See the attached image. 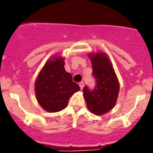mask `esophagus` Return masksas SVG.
Segmentation results:
<instances>
[{
    "label": "esophagus",
    "instance_id": "esophagus-1",
    "mask_svg": "<svg viewBox=\"0 0 153 153\" xmlns=\"http://www.w3.org/2000/svg\"><path fill=\"white\" fill-rule=\"evenodd\" d=\"M79 87H80L81 90H83V86H84V83H83V82H80V83H79Z\"/></svg>",
    "mask_w": 153,
    "mask_h": 153
}]
</instances>
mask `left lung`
<instances>
[{"instance_id": "8db88e82", "label": "left lung", "mask_w": 153, "mask_h": 153, "mask_svg": "<svg viewBox=\"0 0 153 153\" xmlns=\"http://www.w3.org/2000/svg\"><path fill=\"white\" fill-rule=\"evenodd\" d=\"M93 75L97 80L93 90L83 88V97L88 109L95 115H102L110 111L117 103L120 83L113 64L105 53H90Z\"/></svg>"}]
</instances>
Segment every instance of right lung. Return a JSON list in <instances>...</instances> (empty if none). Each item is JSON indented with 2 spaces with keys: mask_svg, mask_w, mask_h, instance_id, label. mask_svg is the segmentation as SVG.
Instances as JSON below:
<instances>
[{
  "mask_svg": "<svg viewBox=\"0 0 153 153\" xmlns=\"http://www.w3.org/2000/svg\"><path fill=\"white\" fill-rule=\"evenodd\" d=\"M36 100L46 111L56 113L67 107L69 99L79 91V85L64 69V58L51 56L40 70L34 85Z\"/></svg>",
  "mask_w": 153,
  "mask_h": 153,
  "instance_id": "1",
  "label": "right lung"
}]
</instances>
